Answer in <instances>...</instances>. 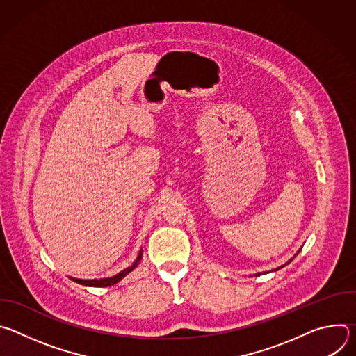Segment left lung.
<instances>
[{
  "mask_svg": "<svg viewBox=\"0 0 356 356\" xmlns=\"http://www.w3.org/2000/svg\"><path fill=\"white\" fill-rule=\"evenodd\" d=\"M298 252H300V250H298ZM298 252H297V253H298ZM294 257H296V255H294ZM291 261H293V259H290L289 262H291ZM289 262H287V264H289ZM283 266H284V265H283ZM283 266H280V268H283ZM280 268H277V269H280ZM277 269H275V270H277ZM255 276H261V273H258V275H255Z\"/></svg>",
  "mask_w": 356,
  "mask_h": 356,
  "instance_id": "obj_1",
  "label": "left lung"
}]
</instances>
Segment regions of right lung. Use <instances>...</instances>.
Segmentation results:
<instances>
[{
  "label": "right lung",
  "mask_w": 356,
  "mask_h": 356,
  "mask_svg": "<svg viewBox=\"0 0 356 356\" xmlns=\"http://www.w3.org/2000/svg\"><path fill=\"white\" fill-rule=\"evenodd\" d=\"M142 259V250H139V255H138V258H136V261L129 266V268H127L125 270H122L121 273H118V275H115V276H113V277H108V279H99V280H81V279H73L72 277V280H74V282H77L79 284H84V286H91V287H108V286H113V284H117L120 280H122L129 272H132L136 266H138V264H139V261Z\"/></svg>",
  "instance_id": "add662e5"
}]
</instances>
